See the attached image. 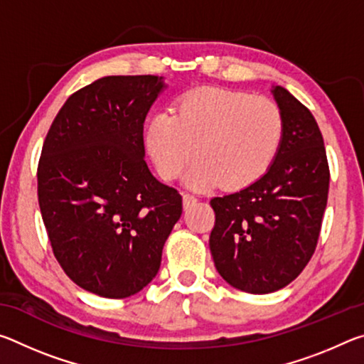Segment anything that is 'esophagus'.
<instances>
[{"label": "esophagus", "instance_id": "obj_1", "mask_svg": "<svg viewBox=\"0 0 364 364\" xmlns=\"http://www.w3.org/2000/svg\"><path fill=\"white\" fill-rule=\"evenodd\" d=\"M196 202H197V197L196 196L188 194V193L183 194V207L184 208H189L191 205H194Z\"/></svg>", "mask_w": 364, "mask_h": 364}]
</instances>
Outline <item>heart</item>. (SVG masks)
Here are the masks:
<instances>
[{"mask_svg": "<svg viewBox=\"0 0 364 364\" xmlns=\"http://www.w3.org/2000/svg\"><path fill=\"white\" fill-rule=\"evenodd\" d=\"M284 136L278 104L244 91L191 90L180 96L173 112L149 122L146 146L159 175L173 180L191 159L199 157L186 175L194 189L242 188L267 173Z\"/></svg>", "mask_w": 364, "mask_h": 364, "instance_id": "obj_1", "label": "heart"}]
</instances>
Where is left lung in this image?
<instances>
[{
	"mask_svg": "<svg viewBox=\"0 0 364 364\" xmlns=\"http://www.w3.org/2000/svg\"><path fill=\"white\" fill-rule=\"evenodd\" d=\"M271 93L284 119L278 156L255 183L210 200L215 267L249 294L279 291L304 271L328 204L329 165L315 117L282 86Z\"/></svg>",
	"mask_w": 364,
	"mask_h": 364,
	"instance_id": "obj_1",
	"label": "left lung"
}]
</instances>
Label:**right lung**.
I'll return each instance as SVG.
<instances>
[{"instance_id": "obj_1", "label": "right lung", "mask_w": 364, "mask_h": 364, "mask_svg": "<svg viewBox=\"0 0 364 364\" xmlns=\"http://www.w3.org/2000/svg\"><path fill=\"white\" fill-rule=\"evenodd\" d=\"M162 77L112 75L73 93L43 143L38 204L54 257L85 291L125 299L156 278L183 212L147 168L143 128Z\"/></svg>"}]
</instances>
